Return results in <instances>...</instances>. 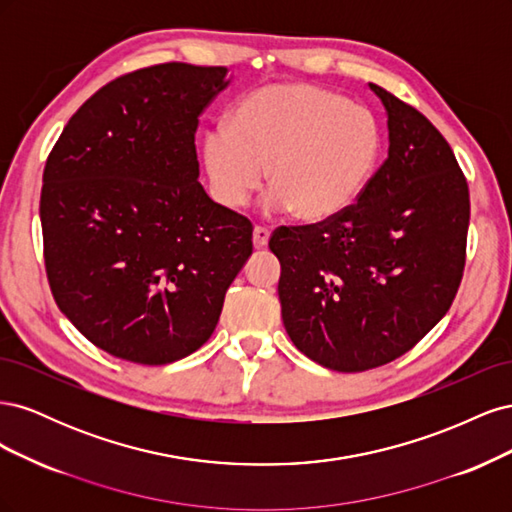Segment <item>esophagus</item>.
Wrapping results in <instances>:
<instances>
[{
    "mask_svg": "<svg viewBox=\"0 0 512 512\" xmlns=\"http://www.w3.org/2000/svg\"><path fill=\"white\" fill-rule=\"evenodd\" d=\"M269 237H271V232H269L267 228L256 226V228H254V235H252V241H254V247H256V250H262V247H267Z\"/></svg>",
    "mask_w": 512,
    "mask_h": 512,
    "instance_id": "esophagus-1",
    "label": "esophagus"
}]
</instances>
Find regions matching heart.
<instances>
[{
    "mask_svg": "<svg viewBox=\"0 0 512 512\" xmlns=\"http://www.w3.org/2000/svg\"><path fill=\"white\" fill-rule=\"evenodd\" d=\"M380 156L376 119L365 108L309 83H277L247 94L226 126L203 138L213 198L241 209L267 168V211L307 224L337 218L361 196Z\"/></svg>",
    "mask_w": 512,
    "mask_h": 512,
    "instance_id": "heart-1",
    "label": "heart"
}]
</instances>
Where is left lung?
<instances>
[{
  "instance_id": "8db88e82",
  "label": "left lung",
  "mask_w": 512,
  "mask_h": 512,
  "mask_svg": "<svg viewBox=\"0 0 512 512\" xmlns=\"http://www.w3.org/2000/svg\"><path fill=\"white\" fill-rule=\"evenodd\" d=\"M389 128V158L359 200L269 241L292 344L335 371L395 361L451 307L466 265L468 183L431 121L369 83Z\"/></svg>"
}]
</instances>
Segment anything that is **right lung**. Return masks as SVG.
Segmentation results:
<instances>
[{"label": "right lung", "mask_w": 512, "mask_h": 512, "mask_svg": "<svg viewBox=\"0 0 512 512\" xmlns=\"http://www.w3.org/2000/svg\"><path fill=\"white\" fill-rule=\"evenodd\" d=\"M224 66L160 64L98 89L55 143L40 222L53 297L91 344L141 365L203 346L252 256V224L207 196L194 134Z\"/></svg>", "instance_id": "obj_1"}]
</instances>
